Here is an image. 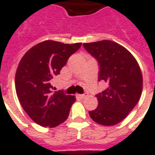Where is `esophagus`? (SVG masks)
I'll use <instances>...</instances> for the list:
<instances>
[{"label": "esophagus", "instance_id": "34e87169", "mask_svg": "<svg viewBox=\"0 0 155 155\" xmlns=\"http://www.w3.org/2000/svg\"><path fill=\"white\" fill-rule=\"evenodd\" d=\"M86 96H87L86 94H79V95H78V96H79L80 98H85Z\"/></svg>", "mask_w": 155, "mask_h": 155}]
</instances>
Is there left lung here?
Listing matches in <instances>:
<instances>
[{
	"label": "left lung",
	"mask_w": 155,
	"mask_h": 155,
	"mask_svg": "<svg viewBox=\"0 0 155 155\" xmlns=\"http://www.w3.org/2000/svg\"><path fill=\"white\" fill-rule=\"evenodd\" d=\"M83 46L98 62V81L108 85L96 95L98 106L89 111L90 117L104 126L117 124L140 99L143 77L139 65L130 52L113 41L102 40Z\"/></svg>",
	"instance_id": "obj_1"
}]
</instances>
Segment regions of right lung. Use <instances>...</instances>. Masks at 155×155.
<instances>
[{
	"label": "right lung",
	"mask_w": 155,
	"mask_h": 155,
	"mask_svg": "<svg viewBox=\"0 0 155 155\" xmlns=\"http://www.w3.org/2000/svg\"><path fill=\"white\" fill-rule=\"evenodd\" d=\"M81 47V43L47 40L33 46L21 58L15 77L17 97L27 114L40 126L54 127L68 118L75 97L63 91L53 93L50 81Z\"/></svg>",
	"instance_id": "1"
}]
</instances>
